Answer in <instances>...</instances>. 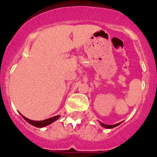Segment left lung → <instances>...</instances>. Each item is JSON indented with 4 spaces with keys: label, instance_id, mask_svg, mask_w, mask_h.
<instances>
[{
    "label": "left lung",
    "instance_id": "1",
    "mask_svg": "<svg viewBox=\"0 0 157 157\" xmlns=\"http://www.w3.org/2000/svg\"><path fill=\"white\" fill-rule=\"evenodd\" d=\"M120 123H116V124H115V125H107V124H105V123H101V125L103 127H105V128H108V129H111V128H113V127H117L118 125H120Z\"/></svg>",
    "mask_w": 157,
    "mask_h": 157
}]
</instances>
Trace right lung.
Segmentation results:
<instances>
[{"label":"right lung","instance_id":"1","mask_svg":"<svg viewBox=\"0 0 157 157\" xmlns=\"http://www.w3.org/2000/svg\"><path fill=\"white\" fill-rule=\"evenodd\" d=\"M21 116H23V118L26 120V121L28 122L30 124H31V125L34 126V127H44L47 125H49V124H51L52 123H53L54 121L57 120L59 117V116H53V117L48 118V119H46V120H41V121H34V120H29V119L26 118L25 116H23V115H21Z\"/></svg>","mask_w":157,"mask_h":157}]
</instances>
